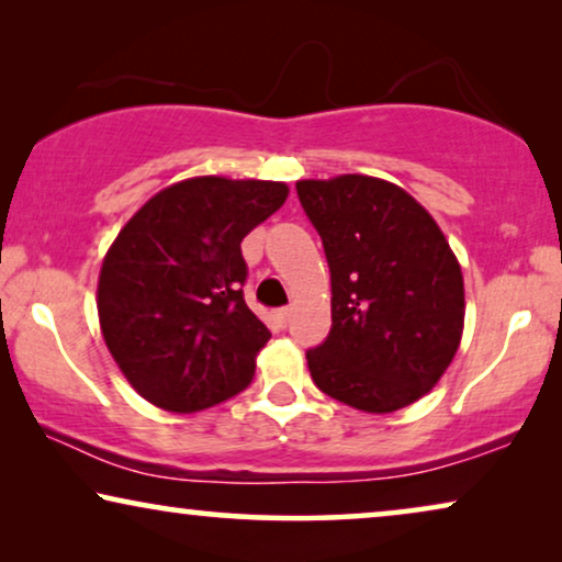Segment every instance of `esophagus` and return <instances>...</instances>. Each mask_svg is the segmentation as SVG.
I'll return each mask as SVG.
<instances>
[{"mask_svg":"<svg viewBox=\"0 0 562 562\" xmlns=\"http://www.w3.org/2000/svg\"><path fill=\"white\" fill-rule=\"evenodd\" d=\"M289 319H291V310H289V306H283V310H276V322H279L281 327H286Z\"/></svg>","mask_w":562,"mask_h":562,"instance_id":"obj_1","label":"esophagus"}]
</instances>
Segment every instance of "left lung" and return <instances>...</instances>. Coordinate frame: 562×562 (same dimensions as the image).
Masks as SVG:
<instances>
[{
	"label": "left lung",
	"mask_w": 562,
	"mask_h": 562,
	"mask_svg": "<svg viewBox=\"0 0 562 562\" xmlns=\"http://www.w3.org/2000/svg\"><path fill=\"white\" fill-rule=\"evenodd\" d=\"M325 245L333 329L306 350L319 391L389 414L440 381L465 317L463 273L442 229L396 183L360 173L296 181Z\"/></svg>",
	"instance_id": "8db88e82"
}]
</instances>
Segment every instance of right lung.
Here are the masks:
<instances>
[{
  "label": "right lung",
  "mask_w": 562,
  "mask_h": 562,
  "mask_svg": "<svg viewBox=\"0 0 562 562\" xmlns=\"http://www.w3.org/2000/svg\"><path fill=\"white\" fill-rule=\"evenodd\" d=\"M286 196L281 181L196 176L158 191L120 229L99 273V325L150 404L202 412L252 381L271 333L245 304L240 243Z\"/></svg>",
  "instance_id": "obj_1"
}]
</instances>
